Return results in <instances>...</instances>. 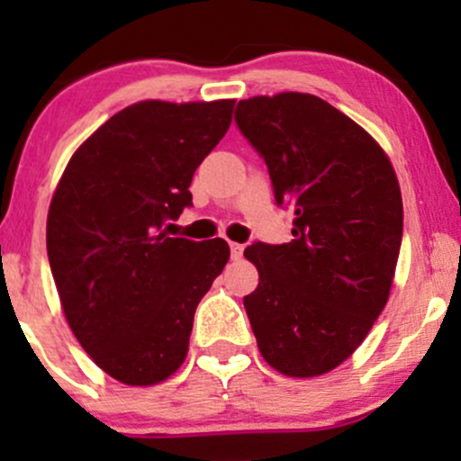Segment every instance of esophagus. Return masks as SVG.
<instances>
[{
  "mask_svg": "<svg viewBox=\"0 0 461 461\" xmlns=\"http://www.w3.org/2000/svg\"><path fill=\"white\" fill-rule=\"evenodd\" d=\"M230 249H231V260H240L242 251H245V247L238 245V242H231Z\"/></svg>",
  "mask_w": 461,
  "mask_h": 461,
  "instance_id": "esophagus-1",
  "label": "esophagus"
}]
</instances>
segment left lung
<instances>
[{
    "label": "left lung",
    "mask_w": 461,
    "mask_h": 461,
    "mask_svg": "<svg viewBox=\"0 0 461 461\" xmlns=\"http://www.w3.org/2000/svg\"><path fill=\"white\" fill-rule=\"evenodd\" d=\"M275 199L294 212L293 240L245 258L260 282L245 297L258 348L285 377H319L356 353L390 297L403 236L393 162L353 119L310 93L238 102Z\"/></svg>",
    "instance_id": "obj_1"
}]
</instances>
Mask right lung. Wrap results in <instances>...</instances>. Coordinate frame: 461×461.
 Listing matches in <instances>:
<instances>
[{
  "instance_id": "right-lung-1",
  "label": "right lung",
  "mask_w": 461,
  "mask_h": 461,
  "mask_svg": "<svg viewBox=\"0 0 461 461\" xmlns=\"http://www.w3.org/2000/svg\"><path fill=\"white\" fill-rule=\"evenodd\" d=\"M234 99L131 104L68 160L47 214L65 319L104 373L167 382L188 353L194 310L230 260L223 238H168L190 182L231 125Z\"/></svg>"
}]
</instances>
